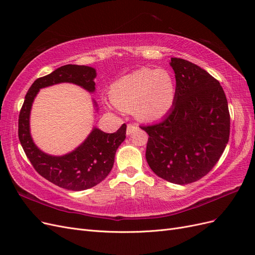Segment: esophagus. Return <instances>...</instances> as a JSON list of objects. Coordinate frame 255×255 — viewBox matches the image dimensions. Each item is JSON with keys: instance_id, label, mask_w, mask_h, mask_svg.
Masks as SVG:
<instances>
[{"instance_id": "obj_1", "label": "esophagus", "mask_w": 255, "mask_h": 255, "mask_svg": "<svg viewBox=\"0 0 255 255\" xmlns=\"http://www.w3.org/2000/svg\"><path fill=\"white\" fill-rule=\"evenodd\" d=\"M137 129V125H134V123H129V125H128V128H127V134L128 135H130L132 134L134 130Z\"/></svg>"}]
</instances>
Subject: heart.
I'll return each instance as SVG.
<instances>
[{
	"mask_svg": "<svg viewBox=\"0 0 255 255\" xmlns=\"http://www.w3.org/2000/svg\"><path fill=\"white\" fill-rule=\"evenodd\" d=\"M111 94L113 102L120 110H134L139 119L154 121L172 109L175 83L167 70L142 68L113 84Z\"/></svg>",
	"mask_w": 255,
	"mask_h": 255,
	"instance_id": "b5f03b06",
	"label": "heart"
}]
</instances>
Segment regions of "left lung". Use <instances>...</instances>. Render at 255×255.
Listing matches in <instances>:
<instances>
[{
  "instance_id": "1",
  "label": "left lung",
  "mask_w": 255,
  "mask_h": 255,
  "mask_svg": "<svg viewBox=\"0 0 255 255\" xmlns=\"http://www.w3.org/2000/svg\"><path fill=\"white\" fill-rule=\"evenodd\" d=\"M175 99L166 117L140 126L149 135L145 158L152 171L170 183H194L210 172L230 136L228 100L220 83L204 69L171 58Z\"/></svg>"
}]
</instances>
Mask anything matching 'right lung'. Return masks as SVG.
I'll list each match as a JSON object with an SVG mask.
<instances>
[{"mask_svg":"<svg viewBox=\"0 0 255 255\" xmlns=\"http://www.w3.org/2000/svg\"><path fill=\"white\" fill-rule=\"evenodd\" d=\"M96 75V70L91 67L66 65L37 79L28 89L19 115V140L30 164L45 180L68 190L91 188L109 175L116 151L126 139L127 125L123 123L117 132L112 134L95 128L87 139L74 151L63 156H52L38 149L32 139L29 132L30 109L39 89L54 84L73 83L94 92Z\"/></svg>","mask_w":255,"mask_h":255,"instance_id":"add662e5","label":"right lung"}]
</instances>
